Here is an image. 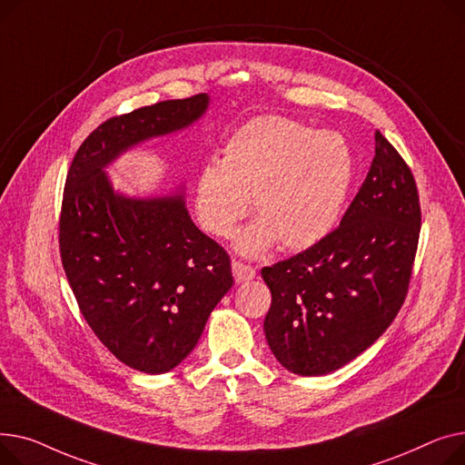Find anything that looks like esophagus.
<instances>
[{"label": "esophagus", "instance_id": "34e87169", "mask_svg": "<svg viewBox=\"0 0 465 465\" xmlns=\"http://www.w3.org/2000/svg\"><path fill=\"white\" fill-rule=\"evenodd\" d=\"M232 276H234L236 283L250 282L255 278V268L242 262V261H232Z\"/></svg>", "mask_w": 465, "mask_h": 465}]
</instances>
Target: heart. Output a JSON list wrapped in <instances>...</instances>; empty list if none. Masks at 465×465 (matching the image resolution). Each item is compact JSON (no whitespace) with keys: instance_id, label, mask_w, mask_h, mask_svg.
Listing matches in <instances>:
<instances>
[{"instance_id":"heart-1","label":"heart","mask_w":465,"mask_h":465,"mask_svg":"<svg viewBox=\"0 0 465 465\" xmlns=\"http://www.w3.org/2000/svg\"><path fill=\"white\" fill-rule=\"evenodd\" d=\"M354 176L352 152L340 134L283 116H259L231 133L220 161L197 182V215L213 236H231L250 210L257 223L238 248L259 253L280 240L289 252L329 236L341 217Z\"/></svg>"}]
</instances>
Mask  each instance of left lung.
Returning <instances> with one entry per match:
<instances>
[{
	"instance_id": "obj_1",
	"label": "left lung",
	"mask_w": 465,
	"mask_h": 465,
	"mask_svg": "<svg viewBox=\"0 0 465 465\" xmlns=\"http://www.w3.org/2000/svg\"><path fill=\"white\" fill-rule=\"evenodd\" d=\"M420 234L419 191L398 150L375 131V157L340 227L306 252L264 266L266 341L298 375L357 359L396 319Z\"/></svg>"
}]
</instances>
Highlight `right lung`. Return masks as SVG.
Returning a JSON list of instances; mask_svg holds the SVG:
<instances>
[{
    "label": "right lung",
    "mask_w": 465,
    "mask_h": 465,
    "mask_svg": "<svg viewBox=\"0 0 465 465\" xmlns=\"http://www.w3.org/2000/svg\"><path fill=\"white\" fill-rule=\"evenodd\" d=\"M210 97L161 101L94 129L67 173L60 255L90 329L133 370L165 373L195 349L232 287L231 259L191 222L183 193L129 199L104 167L125 150L197 122Z\"/></svg>",
    "instance_id": "1"
}]
</instances>
